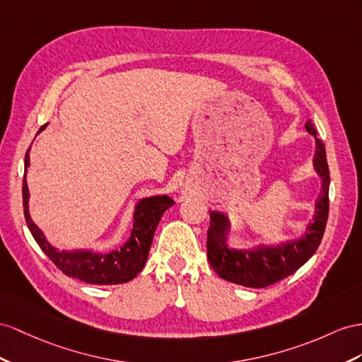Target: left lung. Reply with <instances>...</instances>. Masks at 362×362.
I'll return each mask as SVG.
<instances>
[{
	"label": "left lung",
	"instance_id": "obj_1",
	"mask_svg": "<svg viewBox=\"0 0 362 362\" xmlns=\"http://www.w3.org/2000/svg\"><path fill=\"white\" fill-rule=\"evenodd\" d=\"M305 132L315 137L317 150L313 156V168L321 179V194L315 203L312 221L300 238L291 242L276 246H258L255 249H237L228 243L229 230L233 226L229 216L211 211L206 242L208 260L212 269L223 280L262 289L298 271L318 249L329 217L330 173L326 148L317 137L312 120L305 122Z\"/></svg>",
	"mask_w": 362,
	"mask_h": 362
}]
</instances>
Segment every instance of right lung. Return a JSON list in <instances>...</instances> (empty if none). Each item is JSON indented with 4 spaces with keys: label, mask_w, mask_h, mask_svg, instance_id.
Instances as JSON below:
<instances>
[{
    "label": "right lung",
    "mask_w": 362,
    "mask_h": 362,
    "mask_svg": "<svg viewBox=\"0 0 362 362\" xmlns=\"http://www.w3.org/2000/svg\"><path fill=\"white\" fill-rule=\"evenodd\" d=\"M47 124L41 127L38 134L45 129ZM30 166V148L27 150L24 162V180H23V206L24 217L33 238L50 260L59 269L81 281L88 284H122L132 281L144 269L148 252L153 243L156 228L163 216V212L174 205V200L168 196L144 197L136 203L133 212V228L129 230L127 242L110 252H96L91 249H75L66 251L53 246L42 230L30 217L29 200L30 192L27 187V170Z\"/></svg>",
    "instance_id": "1"
}]
</instances>
